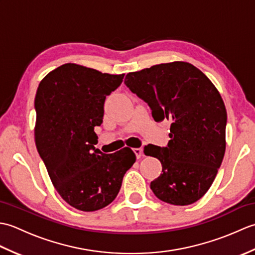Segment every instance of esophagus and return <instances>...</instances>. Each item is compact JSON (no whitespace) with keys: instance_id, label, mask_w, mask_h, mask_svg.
Listing matches in <instances>:
<instances>
[{"instance_id":"esophagus-1","label":"esophagus","mask_w":255,"mask_h":255,"mask_svg":"<svg viewBox=\"0 0 255 255\" xmlns=\"http://www.w3.org/2000/svg\"><path fill=\"white\" fill-rule=\"evenodd\" d=\"M133 152H134V154H136L137 158L139 159V158H141V155L143 153V150H142V148H134Z\"/></svg>"}]
</instances>
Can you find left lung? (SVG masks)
Listing matches in <instances>:
<instances>
[{"mask_svg":"<svg viewBox=\"0 0 255 255\" xmlns=\"http://www.w3.org/2000/svg\"><path fill=\"white\" fill-rule=\"evenodd\" d=\"M125 84L151 108L155 122H172L166 147L148 144L161 175L150 187L162 202L191 205L213 184L226 150L227 111L218 90L193 64H156L126 75Z\"/></svg>","mask_w":255,"mask_h":255,"instance_id":"obj_1","label":"left lung"}]
</instances>
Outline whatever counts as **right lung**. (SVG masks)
Masks as SVG:
<instances>
[{
  "instance_id": "right-lung-1",
  "label": "right lung",
  "mask_w": 255,
  "mask_h": 255,
  "mask_svg": "<svg viewBox=\"0 0 255 255\" xmlns=\"http://www.w3.org/2000/svg\"><path fill=\"white\" fill-rule=\"evenodd\" d=\"M124 74L66 63L41 80L35 97L37 151L59 195L82 211L106 207L136 161L131 149L105 154L95 149L106 96Z\"/></svg>"
}]
</instances>
